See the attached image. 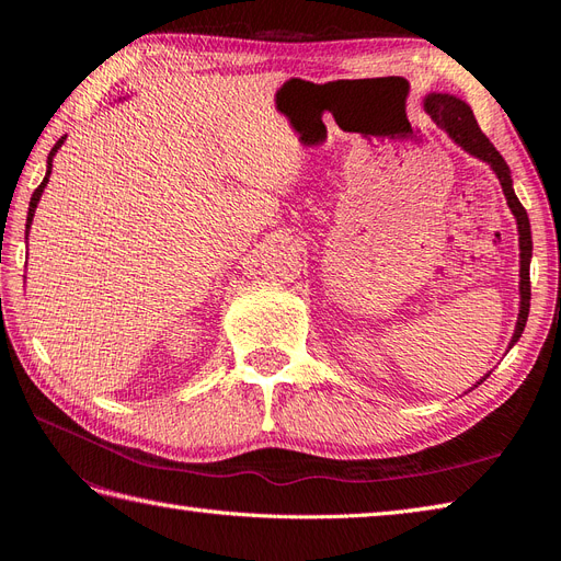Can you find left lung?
Masks as SVG:
<instances>
[{"instance_id":"1","label":"left lung","mask_w":561,"mask_h":561,"mask_svg":"<svg viewBox=\"0 0 561 561\" xmlns=\"http://www.w3.org/2000/svg\"><path fill=\"white\" fill-rule=\"evenodd\" d=\"M423 110H426L435 122L447 130L449 138L468 151L470 157L484 161L491 171L496 173L501 190L505 194L507 208L515 215L517 222V236H519V313L515 322V332L511 344H507V351H511L526 328V318H529V307H531V280H529V266H531V225H529V215H526L524 206L519 203L515 190H513V175L511 168H507L505 159L499 154L496 147L489 142L486 135L480 130L478 122H474V114L466 100L456 98L451 93H428L426 100H423ZM489 377V375H486ZM486 377H482L472 388H478Z\"/></svg>"}]
</instances>
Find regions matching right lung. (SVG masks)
<instances>
[{"instance_id":"obj_1","label":"right lung","mask_w":561,"mask_h":561,"mask_svg":"<svg viewBox=\"0 0 561 561\" xmlns=\"http://www.w3.org/2000/svg\"><path fill=\"white\" fill-rule=\"evenodd\" d=\"M65 138L67 135H62V138L54 145V149H50V154H48V159H46V175H44V180H42V184L37 186L35 190V194H32V198H30V208H27V222H25V233H30V225H32V217H35V210H37V203H39V198H42V194H44V190H46V184H48V178H50V168H54V157L58 154V149L62 147V142H65Z\"/></svg>"}]
</instances>
